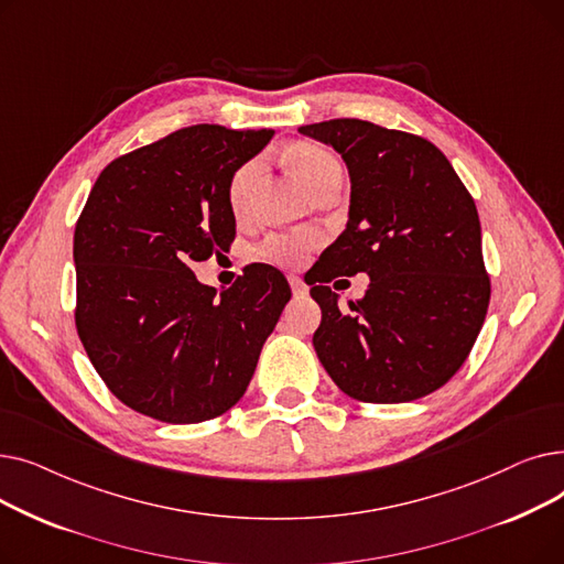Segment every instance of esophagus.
<instances>
[{
	"mask_svg": "<svg viewBox=\"0 0 564 564\" xmlns=\"http://www.w3.org/2000/svg\"><path fill=\"white\" fill-rule=\"evenodd\" d=\"M288 281H290V288H292L294 297H306V294H308V285L304 283L302 276H290Z\"/></svg>",
	"mask_w": 564,
	"mask_h": 564,
	"instance_id": "esophagus-1",
	"label": "esophagus"
}]
</instances>
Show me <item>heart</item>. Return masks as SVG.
<instances>
[{"instance_id": "heart-1", "label": "heart", "mask_w": 564, "mask_h": 564, "mask_svg": "<svg viewBox=\"0 0 564 564\" xmlns=\"http://www.w3.org/2000/svg\"><path fill=\"white\" fill-rule=\"evenodd\" d=\"M285 162L290 171L297 175V181L308 189H313L324 175H329L334 171H340L338 160L317 143H294L290 151L285 153ZM258 173V162H247L240 169H237L228 183V203L230 210L235 215L242 213L245 198L249 194V187L253 183V177ZM322 237L315 230L302 228V230H288V232H274L270 237H264L262 245L258 247V258L279 264V267H302L311 253L319 247Z\"/></svg>"}]
</instances>
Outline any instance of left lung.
<instances>
[{
  "label": "left lung",
  "instance_id": "1",
  "mask_svg": "<svg viewBox=\"0 0 564 564\" xmlns=\"http://www.w3.org/2000/svg\"><path fill=\"white\" fill-rule=\"evenodd\" d=\"M329 143L351 181L349 219L315 262L317 359L354 400L395 404L441 389L466 361L489 306L476 200L423 137L359 118L302 126ZM366 271L371 285L340 312L326 285Z\"/></svg>",
  "mask_w": 564,
  "mask_h": 564
}]
</instances>
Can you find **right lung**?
<instances>
[{
  "label": "right lung",
  "instance_id": "add662e5",
  "mask_svg": "<svg viewBox=\"0 0 564 564\" xmlns=\"http://www.w3.org/2000/svg\"><path fill=\"white\" fill-rule=\"evenodd\" d=\"M272 137L175 130L109 162L86 198L75 327L107 389L143 416L187 425L237 404L290 300L272 264H247L219 297L189 270L235 240L228 183Z\"/></svg>",
  "mask_w": 564,
  "mask_h": 564
}]
</instances>
